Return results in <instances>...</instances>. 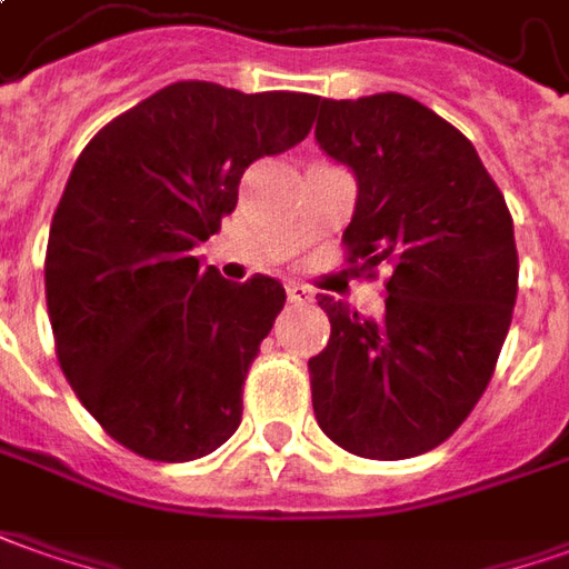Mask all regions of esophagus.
Instances as JSON below:
<instances>
[{"instance_id": "obj_1", "label": "esophagus", "mask_w": 569, "mask_h": 569, "mask_svg": "<svg viewBox=\"0 0 569 569\" xmlns=\"http://www.w3.org/2000/svg\"><path fill=\"white\" fill-rule=\"evenodd\" d=\"M286 299L292 301V305H308L315 296H311V289H308V286L286 283Z\"/></svg>"}]
</instances>
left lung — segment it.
I'll list each match as a JSON object with an SVG mask.
<instances>
[{
  "label": "left lung",
  "mask_w": 569,
  "mask_h": 569,
  "mask_svg": "<svg viewBox=\"0 0 569 569\" xmlns=\"http://www.w3.org/2000/svg\"><path fill=\"white\" fill-rule=\"evenodd\" d=\"M317 108L320 149L358 180L349 264L389 277L380 320L317 301L330 342L308 361L315 417L358 458H415L461 427L496 373L517 301L511 211L473 142L411 96Z\"/></svg>",
  "instance_id": "left-lung-1"
}]
</instances>
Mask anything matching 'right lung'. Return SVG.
<instances>
[{
  "instance_id": "obj_1",
  "label": "right lung",
  "mask_w": 569,
  "mask_h": 569,
  "mask_svg": "<svg viewBox=\"0 0 569 569\" xmlns=\"http://www.w3.org/2000/svg\"><path fill=\"white\" fill-rule=\"evenodd\" d=\"M317 96L180 80L106 123L73 164L46 249L56 355L99 427L149 461H196L242 420L283 286L202 268L246 168L311 130Z\"/></svg>"
}]
</instances>
